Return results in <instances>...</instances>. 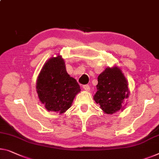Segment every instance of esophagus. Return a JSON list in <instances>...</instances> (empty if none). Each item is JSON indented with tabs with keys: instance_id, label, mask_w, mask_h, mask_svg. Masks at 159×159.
I'll return each instance as SVG.
<instances>
[{
	"instance_id": "1",
	"label": "esophagus",
	"mask_w": 159,
	"mask_h": 159,
	"mask_svg": "<svg viewBox=\"0 0 159 159\" xmlns=\"http://www.w3.org/2000/svg\"><path fill=\"white\" fill-rule=\"evenodd\" d=\"M83 89H84L85 91H90V86H89V85H84V86H83Z\"/></svg>"
}]
</instances>
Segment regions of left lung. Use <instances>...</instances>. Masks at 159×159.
I'll return each mask as SVG.
<instances>
[{
	"mask_svg": "<svg viewBox=\"0 0 159 159\" xmlns=\"http://www.w3.org/2000/svg\"><path fill=\"white\" fill-rule=\"evenodd\" d=\"M128 86V80L120 68L116 66L107 67L98 75L93 100L106 114L123 111L126 106L124 103L125 99L130 94Z\"/></svg>",
	"mask_w": 159,
	"mask_h": 159,
	"instance_id": "obj_1",
	"label": "left lung"
}]
</instances>
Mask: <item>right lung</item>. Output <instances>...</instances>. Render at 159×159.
Here are the masks:
<instances>
[{
	"instance_id": "right-lung-1",
	"label": "right lung",
	"mask_w": 159,
	"mask_h": 159,
	"mask_svg": "<svg viewBox=\"0 0 159 159\" xmlns=\"http://www.w3.org/2000/svg\"><path fill=\"white\" fill-rule=\"evenodd\" d=\"M39 98L48 111L63 114L71 106L80 93L76 80L66 71L62 56L51 57L45 63L36 80Z\"/></svg>"
}]
</instances>
